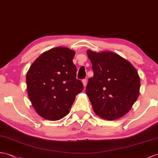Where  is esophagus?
<instances>
[{"label": "esophagus", "mask_w": 158, "mask_h": 158, "mask_svg": "<svg viewBox=\"0 0 158 158\" xmlns=\"http://www.w3.org/2000/svg\"><path fill=\"white\" fill-rule=\"evenodd\" d=\"M82 83H83V86L84 87H86V85H87V80L86 79H83V81H82Z\"/></svg>", "instance_id": "1"}]
</instances>
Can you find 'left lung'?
<instances>
[{"label":"left lung","mask_w":158,"mask_h":158,"mask_svg":"<svg viewBox=\"0 0 158 158\" xmlns=\"http://www.w3.org/2000/svg\"><path fill=\"white\" fill-rule=\"evenodd\" d=\"M87 54L92 64L94 76L88 80L85 92L94 112L108 120L129 112L139 97L140 78L130 62L112 52Z\"/></svg>","instance_id":"left-lung-1"}]
</instances>
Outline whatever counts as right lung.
<instances>
[{
  "label": "right lung",
  "mask_w": 158,
  "mask_h": 158,
  "mask_svg": "<svg viewBox=\"0 0 158 158\" xmlns=\"http://www.w3.org/2000/svg\"><path fill=\"white\" fill-rule=\"evenodd\" d=\"M74 50L57 47L42 53L26 75L27 94L33 107L42 118L58 120L67 115L83 85L76 79Z\"/></svg>",
  "instance_id": "obj_1"
}]
</instances>
